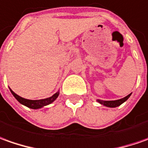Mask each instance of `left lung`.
Returning <instances> with one entry per match:
<instances>
[{
	"instance_id": "obj_1",
	"label": "left lung",
	"mask_w": 148,
	"mask_h": 148,
	"mask_svg": "<svg viewBox=\"0 0 148 148\" xmlns=\"http://www.w3.org/2000/svg\"><path fill=\"white\" fill-rule=\"evenodd\" d=\"M130 96H131V93L128 95V96L125 97L124 98H121V99L119 100H115V101H102V100H97V101L99 102L100 104L103 105L105 106L114 108V107L119 106H120L122 103H124L125 101H126L127 100L129 99V97H130Z\"/></svg>"
}]
</instances>
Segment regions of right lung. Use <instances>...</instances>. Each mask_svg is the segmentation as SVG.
I'll return each instance as SVG.
<instances>
[{
	"label": "right lung",
	"instance_id": "1",
	"mask_svg": "<svg viewBox=\"0 0 148 148\" xmlns=\"http://www.w3.org/2000/svg\"><path fill=\"white\" fill-rule=\"evenodd\" d=\"M10 92L13 94L14 97H15V99L17 100L19 103H21L23 106H27L28 108H31V109H39V108H42V107H43L45 106H47V105L52 103L58 97L59 94H60V92L58 91L53 96L50 97L48 98H45V99L41 100H28L19 97L18 95L14 93L10 88Z\"/></svg>",
	"mask_w": 148,
	"mask_h": 148
}]
</instances>
